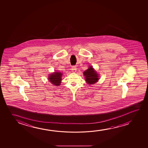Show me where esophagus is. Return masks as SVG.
<instances>
[{
	"mask_svg": "<svg viewBox=\"0 0 148 148\" xmlns=\"http://www.w3.org/2000/svg\"><path fill=\"white\" fill-rule=\"evenodd\" d=\"M72 71L73 72H76V70H77V67H76V66H72Z\"/></svg>",
	"mask_w": 148,
	"mask_h": 148,
	"instance_id": "1",
	"label": "esophagus"
}]
</instances>
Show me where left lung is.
<instances>
[{"label": "left lung", "mask_w": 148, "mask_h": 148, "mask_svg": "<svg viewBox=\"0 0 148 148\" xmlns=\"http://www.w3.org/2000/svg\"><path fill=\"white\" fill-rule=\"evenodd\" d=\"M83 74L85 76L86 82L89 84L96 83L99 80L98 74L92 67H89L88 69L83 72Z\"/></svg>", "instance_id": "obj_1"}]
</instances>
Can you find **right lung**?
Masks as SVG:
<instances>
[{
    "mask_svg": "<svg viewBox=\"0 0 148 148\" xmlns=\"http://www.w3.org/2000/svg\"><path fill=\"white\" fill-rule=\"evenodd\" d=\"M62 76V74L61 72H56L55 73H53L49 75V80L53 84L56 86H59V85H60V83H61Z\"/></svg>",
    "mask_w": 148,
    "mask_h": 148,
    "instance_id": "obj_1",
    "label": "right lung"
}]
</instances>
